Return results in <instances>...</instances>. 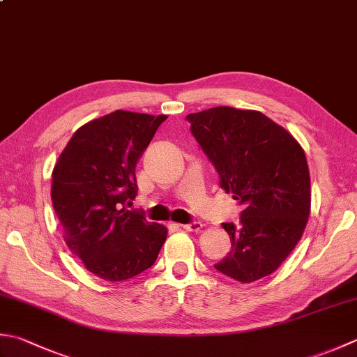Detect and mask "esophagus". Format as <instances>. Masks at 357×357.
<instances>
[{"label": "esophagus", "mask_w": 357, "mask_h": 357, "mask_svg": "<svg viewBox=\"0 0 357 357\" xmlns=\"http://www.w3.org/2000/svg\"><path fill=\"white\" fill-rule=\"evenodd\" d=\"M181 227H183L184 230H187V232H199V230L202 229V222H190V225H179Z\"/></svg>", "instance_id": "obj_1"}]
</instances>
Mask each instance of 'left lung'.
Masks as SVG:
<instances>
[{"instance_id": "8db88e82", "label": "left lung", "mask_w": 357, "mask_h": 357, "mask_svg": "<svg viewBox=\"0 0 357 357\" xmlns=\"http://www.w3.org/2000/svg\"><path fill=\"white\" fill-rule=\"evenodd\" d=\"M220 185L243 206L240 226L222 222L232 249L215 264L240 283L271 275L308 222L310 169L296 137L260 111L215 107L187 116Z\"/></svg>"}]
</instances>
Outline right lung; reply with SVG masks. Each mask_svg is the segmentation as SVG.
<instances>
[{"instance_id":"add662e5","label":"right lung","mask_w":357,"mask_h":357,"mask_svg":"<svg viewBox=\"0 0 357 357\" xmlns=\"http://www.w3.org/2000/svg\"><path fill=\"white\" fill-rule=\"evenodd\" d=\"M167 116L117 109L83 125L52 170L51 198L71 252L107 282L153 266L165 226L127 211L136 198V165Z\"/></svg>"}]
</instances>
